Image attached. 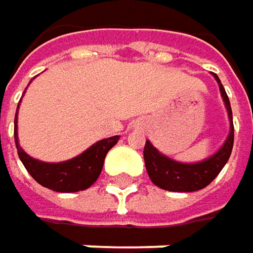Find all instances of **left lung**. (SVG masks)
I'll list each match as a JSON object with an SVG mask.
<instances>
[{
  "instance_id": "obj_1",
  "label": "left lung",
  "mask_w": 253,
  "mask_h": 253,
  "mask_svg": "<svg viewBox=\"0 0 253 253\" xmlns=\"http://www.w3.org/2000/svg\"><path fill=\"white\" fill-rule=\"evenodd\" d=\"M215 81L218 82L222 101L225 104L228 121H230V132L225 138L224 144L209 158L194 162V164H183L168 158L167 155L161 153L149 140L144 146V162L147 174L153 184L168 191H196L205 189L211 184L215 177L221 172L224 165L227 164L234 143V126H233V113L228 95L219 81V78L213 73Z\"/></svg>"
}]
</instances>
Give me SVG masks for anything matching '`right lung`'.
<instances>
[{
	"mask_svg": "<svg viewBox=\"0 0 253 253\" xmlns=\"http://www.w3.org/2000/svg\"><path fill=\"white\" fill-rule=\"evenodd\" d=\"M17 112H19V106H17ZM17 112L14 118V141L17 147V155L22 164L25 165V168L28 169V172L32 175V178L37 183L59 193H75L91 187L97 181L103 169L104 158L107 152L118 143L119 135L100 140L91 147H88L85 152L69 161L57 162V164L42 162L34 159L20 147L19 137H17Z\"/></svg>",
	"mask_w": 253,
	"mask_h": 253,
	"instance_id": "1",
	"label": "right lung"
}]
</instances>
